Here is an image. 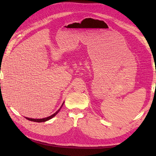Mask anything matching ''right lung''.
<instances>
[{"mask_svg":"<svg viewBox=\"0 0 156 156\" xmlns=\"http://www.w3.org/2000/svg\"><path fill=\"white\" fill-rule=\"evenodd\" d=\"M64 102H63V103L62 104L61 107H60V109H59L56 112H55V113H54V114H52L51 115L49 116V117H47V118H41V119H34V118H27V117H25V118H26V119L29 120H30V121H33V122H46V121L49 120H50V119H51L52 118H54V116L56 115L57 114V113L60 112V109H61V108H62L63 104H64Z\"/></svg>","mask_w":156,"mask_h":156,"instance_id":"obj_1","label":"right lung"}]
</instances>
